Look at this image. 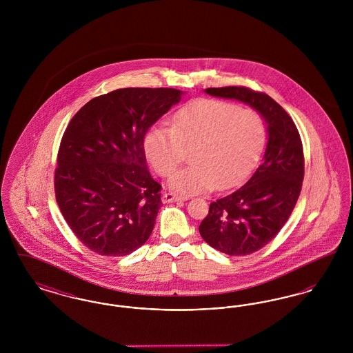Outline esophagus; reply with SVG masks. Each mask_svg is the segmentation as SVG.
Returning a JSON list of instances; mask_svg holds the SVG:
<instances>
[{"label": "esophagus", "mask_w": 353, "mask_h": 353, "mask_svg": "<svg viewBox=\"0 0 353 353\" xmlns=\"http://www.w3.org/2000/svg\"><path fill=\"white\" fill-rule=\"evenodd\" d=\"M186 200V197H183V196H179V194H176V193H172V192H169V193H164L163 194V202H176V201H184Z\"/></svg>", "instance_id": "34e87169"}]
</instances>
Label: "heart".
<instances>
[{"label":"heart","instance_id":"obj_1","mask_svg":"<svg viewBox=\"0 0 353 353\" xmlns=\"http://www.w3.org/2000/svg\"><path fill=\"white\" fill-rule=\"evenodd\" d=\"M265 141L266 124L255 110L200 99L174 114L172 128L153 127L144 148L163 177L170 176L193 150V165L176 172L169 185L181 193H200L239 184L259 160Z\"/></svg>","mask_w":353,"mask_h":353}]
</instances>
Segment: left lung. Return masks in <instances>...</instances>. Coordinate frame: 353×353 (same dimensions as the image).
I'll use <instances>...</instances> for the list:
<instances>
[{"label":"left lung","mask_w":353,"mask_h":353,"mask_svg":"<svg viewBox=\"0 0 353 353\" xmlns=\"http://www.w3.org/2000/svg\"><path fill=\"white\" fill-rule=\"evenodd\" d=\"M205 92L243 101L268 123L269 140L259 167L245 185L212 202L199 228L213 249L233 256L249 255L275 238L299 199L304 177L301 134L291 117L265 92L242 85Z\"/></svg>","instance_id":"obj_1"}]
</instances>
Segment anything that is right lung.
<instances>
[{"label": "right lung", "instance_id": "obj_1", "mask_svg": "<svg viewBox=\"0 0 353 353\" xmlns=\"http://www.w3.org/2000/svg\"><path fill=\"white\" fill-rule=\"evenodd\" d=\"M176 88H119L85 103L61 140L54 190L70 229L99 255L123 256L150 238L161 185L147 167L144 136L181 99Z\"/></svg>", "mask_w": 353, "mask_h": 353}]
</instances>
